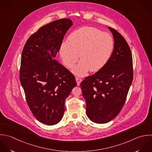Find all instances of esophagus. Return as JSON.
I'll return each instance as SVG.
<instances>
[{"label":"esophagus","instance_id":"34e87169","mask_svg":"<svg viewBox=\"0 0 152 152\" xmlns=\"http://www.w3.org/2000/svg\"><path fill=\"white\" fill-rule=\"evenodd\" d=\"M76 82H77V86H79L80 85V83H81L82 82V79L80 78H79V77H76Z\"/></svg>","mask_w":152,"mask_h":152}]
</instances>
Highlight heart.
Instances as JSON below:
<instances>
[{"instance_id":"1","label":"heart","mask_w":152,"mask_h":152,"mask_svg":"<svg viewBox=\"0 0 152 152\" xmlns=\"http://www.w3.org/2000/svg\"><path fill=\"white\" fill-rule=\"evenodd\" d=\"M69 41H63L60 46V56L64 64L73 67L72 72L83 76L91 70L98 72L108 63L114 50V40L110 34L90 26H83L72 32Z\"/></svg>"}]
</instances>
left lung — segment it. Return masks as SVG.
Masks as SVG:
<instances>
[{
  "instance_id": "8db88e82",
  "label": "left lung",
  "mask_w": 152,
  "mask_h": 152,
  "mask_svg": "<svg viewBox=\"0 0 152 152\" xmlns=\"http://www.w3.org/2000/svg\"><path fill=\"white\" fill-rule=\"evenodd\" d=\"M108 28L114 41L111 58L103 69L85 77L80 84L86 115L98 124L107 123L119 114L133 78L132 55L127 42L117 31Z\"/></svg>"
}]
</instances>
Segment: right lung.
<instances>
[{
  "instance_id": "right-lung-1",
  "label": "right lung",
  "mask_w": 152,
  "mask_h": 152,
  "mask_svg": "<svg viewBox=\"0 0 152 152\" xmlns=\"http://www.w3.org/2000/svg\"><path fill=\"white\" fill-rule=\"evenodd\" d=\"M72 25L70 19H61L41 27L22 53L19 79L26 102L37 120L48 126L61 121L65 99L77 85L73 75L55 60Z\"/></svg>"
}]
</instances>
